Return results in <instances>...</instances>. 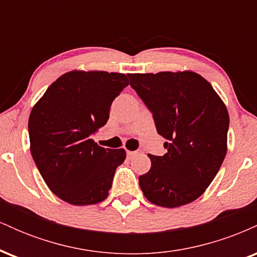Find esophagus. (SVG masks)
Instances as JSON below:
<instances>
[{
    "instance_id": "34e87169",
    "label": "esophagus",
    "mask_w": 257,
    "mask_h": 257,
    "mask_svg": "<svg viewBox=\"0 0 257 257\" xmlns=\"http://www.w3.org/2000/svg\"><path fill=\"white\" fill-rule=\"evenodd\" d=\"M135 155H137V152L135 151H126V157L128 158H133Z\"/></svg>"
}]
</instances>
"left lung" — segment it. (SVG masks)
Returning a JSON list of instances; mask_svg holds the SVG:
<instances>
[{
    "instance_id": "left-lung-1",
    "label": "left lung",
    "mask_w": 257,
    "mask_h": 257,
    "mask_svg": "<svg viewBox=\"0 0 257 257\" xmlns=\"http://www.w3.org/2000/svg\"><path fill=\"white\" fill-rule=\"evenodd\" d=\"M132 88L152 112L164 156L149 155L139 176L147 200L164 208L192 203L211 184L227 152L229 117L211 84L193 71L129 73Z\"/></svg>"
}]
</instances>
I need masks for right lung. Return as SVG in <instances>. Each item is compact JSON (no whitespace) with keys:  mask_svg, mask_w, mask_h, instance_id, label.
<instances>
[{"mask_svg":"<svg viewBox=\"0 0 257 257\" xmlns=\"http://www.w3.org/2000/svg\"><path fill=\"white\" fill-rule=\"evenodd\" d=\"M123 73L73 70L49 85L29 117L30 151L49 190L72 205L107 198L124 149H104L90 135L108 119L126 85Z\"/></svg>","mask_w":257,"mask_h":257,"instance_id":"1","label":"right lung"}]
</instances>
